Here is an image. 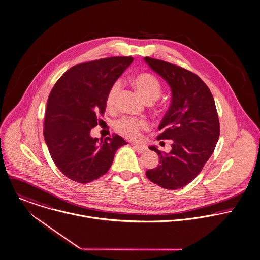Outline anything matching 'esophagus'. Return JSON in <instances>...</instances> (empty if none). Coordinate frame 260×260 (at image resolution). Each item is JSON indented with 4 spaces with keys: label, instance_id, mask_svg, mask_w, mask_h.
<instances>
[{
    "label": "esophagus",
    "instance_id": "esophagus-1",
    "mask_svg": "<svg viewBox=\"0 0 260 260\" xmlns=\"http://www.w3.org/2000/svg\"><path fill=\"white\" fill-rule=\"evenodd\" d=\"M133 147L136 151H138L139 153H143L147 150V148L144 145H139V144H133Z\"/></svg>",
    "mask_w": 260,
    "mask_h": 260
}]
</instances>
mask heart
<instances>
[{"mask_svg":"<svg viewBox=\"0 0 260 260\" xmlns=\"http://www.w3.org/2000/svg\"><path fill=\"white\" fill-rule=\"evenodd\" d=\"M132 83L134 87L137 88L144 101L154 102L156 101L161 93V86L159 81L149 73H140L133 77ZM121 89V84L119 81L113 83L109 88L106 98V104L109 108L114 107L116 99ZM116 130L125 136L128 139L135 140L140 137L142 131L148 129V123L143 119H136L131 117H123L116 121L115 123Z\"/></svg>","mask_w":260,"mask_h":260,"instance_id":"1","label":"heart"}]
</instances>
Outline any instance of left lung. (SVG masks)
<instances>
[{
    "mask_svg": "<svg viewBox=\"0 0 260 260\" xmlns=\"http://www.w3.org/2000/svg\"><path fill=\"white\" fill-rule=\"evenodd\" d=\"M152 71L172 88V103L165 115L157 139L173 140L170 153L149 147L159 156V165L146 172L148 179L167 189L189 183L211 157L220 135L213 94L193 73L170 62L144 57Z\"/></svg>",
    "mask_w": 260,
    "mask_h": 260,
    "instance_id": "8db88e82",
    "label": "left lung"
}]
</instances>
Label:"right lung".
I'll return each instance as SVG.
<instances>
[{
	"label": "right lung",
	"instance_id": "right-lung-1",
	"mask_svg": "<svg viewBox=\"0 0 260 260\" xmlns=\"http://www.w3.org/2000/svg\"><path fill=\"white\" fill-rule=\"evenodd\" d=\"M132 61L131 56H115L75 66L52 88L43 134L52 160L70 179L87 183L104 175L117 149L127 144L117 134L92 138L90 130L105 113L109 88Z\"/></svg>",
	"mask_w": 260,
	"mask_h": 260
}]
</instances>
